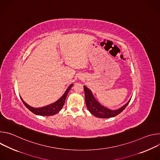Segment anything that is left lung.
<instances>
[{"instance_id":"8db88e82","label":"left lung","mask_w":160,"mask_h":160,"mask_svg":"<svg viewBox=\"0 0 160 160\" xmlns=\"http://www.w3.org/2000/svg\"><path fill=\"white\" fill-rule=\"evenodd\" d=\"M83 88L87 108L92 115L98 118H108L118 115V114L123 111V109H125L131 99H130L125 105H123L120 108L116 110H111L101 105L96 99L92 92H91V90L88 89L86 86H83Z\"/></svg>"}]
</instances>
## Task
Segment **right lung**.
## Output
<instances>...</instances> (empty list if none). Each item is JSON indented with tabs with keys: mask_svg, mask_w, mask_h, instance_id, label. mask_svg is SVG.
<instances>
[{
	"mask_svg": "<svg viewBox=\"0 0 160 160\" xmlns=\"http://www.w3.org/2000/svg\"><path fill=\"white\" fill-rule=\"evenodd\" d=\"M73 85V84H71L69 87H68V88L66 89V90L65 91V92L64 93V94L55 102L49 104L48 106H45L43 107H41V108H33L32 107L30 106H29L28 104H27L21 98V101L23 102V104L25 105V106L30 111H32L33 113L37 115H40V116H52V115H54L55 114L58 113L63 107L66 96L69 92L70 90L71 89V88L72 87V86Z\"/></svg>",
	"mask_w": 160,
	"mask_h": 160,
	"instance_id": "add662e5",
	"label": "right lung"
}]
</instances>
